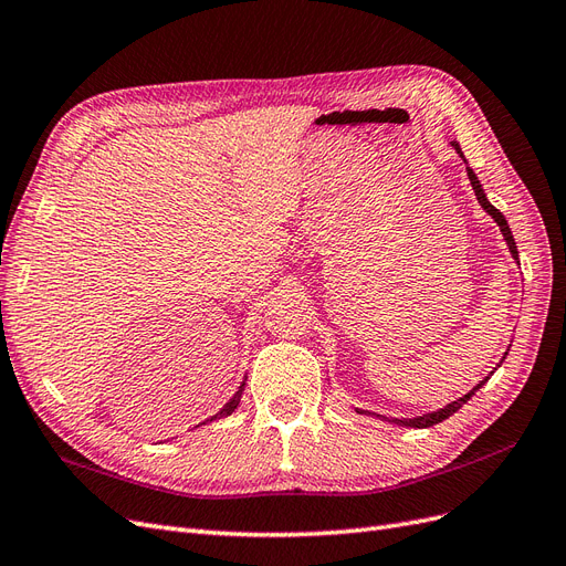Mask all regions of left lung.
<instances>
[{
  "label": "left lung",
  "instance_id": "obj_1",
  "mask_svg": "<svg viewBox=\"0 0 566 566\" xmlns=\"http://www.w3.org/2000/svg\"><path fill=\"white\" fill-rule=\"evenodd\" d=\"M451 146L455 148V153L458 156L465 160V156H462V150H460V144L458 142H451ZM465 165H468V160H465ZM468 169V177H470V184H472V191H474V196H476V200H479V205H482V208L491 214V219L495 221V224L501 227V233H503V238H505V243H507V250H510V254L515 256V260H520V252H517V243H515V238H512V231H510V227H507V221H505V217H503V212H499L493 208V205L489 202V198H486V193H484V188H482V184H479V179H476V175L472 172L470 167H465ZM505 356H507V352H505ZM505 356L501 358V364L505 361ZM499 368V366H495ZM493 368V370H495ZM493 370L486 375V378L479 382V385H474L465 397H460V399H455V401H451L449 406H443V408H439V410H432V413H422V416H416V418H391V422L394 424H401V427H416V430H424V427H432V424H439V422H443L447 418H451L458 408H462L465 406L470 399H472V394L476 391V389H482V385H486L489 382V378L493 375ZM356 413H364L361 408H356Z\"/></svg>",
  "mask_w": 566,
  "mask_h": 566
}]
</instances>
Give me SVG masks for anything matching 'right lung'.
<instances>
[{
    "label": "right lung",
    "mask_w": 566,
    "mask_h": 566,
    "mask_svg": "<svg viewBox=\"0 0 566 566\" xmlns=\"http://www.w3.org/2000/svg\"><path fill=\"white\" fill-rule=\"evenodd\" d=\"M243 389H245V380L241 382V387H238V391L233 394V397L224 403V408H221V410H217V413L212 416V418H208V420H205V422H212V420H217V418H227V416H231L233 413V410L238 408V403H241V397H243ZM205 422H200V424H205ZM200 424H196V427H200Z\"/></svg>",
    "instance_id": "1"
}]
</instances>
